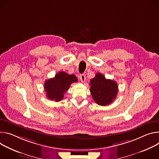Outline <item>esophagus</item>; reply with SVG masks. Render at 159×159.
I'll list each match as a JSON object with an SVG mask.
<instances>
[{"instance_id": "obj_1", "label": "esophagus", "mask_w": 159, "mask_h": 159, "mask_svg": "<svg viewBox=\"0 0 159 159\" xmlns=\"http://www.w3.org/2000/svg\"><path fill=\"white\" fill-rule=\"evenodd\" d=\"M80 78L81 81L83 82V83H84V82L85 81V80H86V76H85L84 74H81V75H80Z\"/></svg>"}]
</instances>
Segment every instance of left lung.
Wrapping results in <instances>:
<instances>
[{
    "instance_id": "left-lung-1",
    "label": "left lung",
    "mask_w": 159,
    "mask_h": 159,
    "mask_svg": "<svg viewBox=\"0 0 159 159\" xmlns=\"http://www.w3.org/2000/svg\"><path fill=\"white\" fill-rule=\"evenodd\" d=\"M90 91L94 101L102 106L111 103L116 98L118 86L115 81L106 79L101 73H97L90 80Z\"/></svg>"
}]
</instances>
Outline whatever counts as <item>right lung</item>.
<instances>
[{
    "label": "right lung",
    "instance_id": "add662e5",
    "mask_svg": "<svg viewBox=\"0 0 159 159\" xmlns=\"http://www.w3.org/2000/svg\"><path fill=\"white\" fill-rule=\"evenodd\" d=\"M78 79L74 75H69L60 71L54 78L45 81L44 89L48 99L59 102L64 98V94L68 90L70 85L77 82Z\"/></svg>",
    "mask_w": 159,
    "mask_h": 159
}]
</instances>
